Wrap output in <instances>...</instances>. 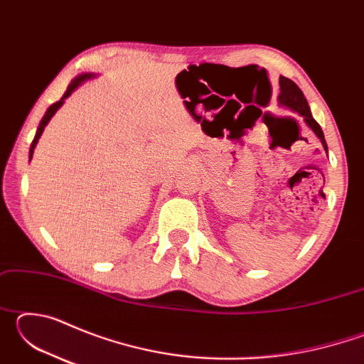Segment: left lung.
Returning a JSON list of instances; mask_svg holds the SVG:
<instances>
[{
  "instance_id": "left-lung-1",
  "label": "left lung",
  "mask_w": 364,
  "mask_h": 364,
  "mask_svg": "<svg viewBox=\"0 0 364 364\" xmlns=\"http://www.w3.org/2000/svg\"><path fill=\"white\" fill-rule=\"evenodd\" d=\"M278 101H279L281 106L291 109V110H294V112H297L299 115L304 117L305 122H306V125L310 127L313 132H315V134H316L319 139H321L323 147L326 149V152H328V144H326L324 133L321 130V127H319V123L311 117L310 107H308V102H306V97L304 96V93H301V90L292 82L291 78L279 77V96H278Z\"/></svg>"
}]
</instances>
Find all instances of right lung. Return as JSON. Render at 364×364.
Instances as JSON below:
<instances>
[{"label":"right lung","instance_id":"obj_1","mask_svg":"<svg viewBox=\"0 0 364 364\" xmlns=\"http://www.w3.org/2000/svg\"><path fill=\"white\" fill-rule=\"evenodd\" d=\"M90 77H93V73H85V75H80V77H77L75 80H72V83L69 85V88H67V91H65V93H64V96L60 97V100H59L58 102H54L53 106H49V107H48V110H46L45 117H43L41 122H40V125H38V130H36V134H35V138H33V141H32V146H30V156H28L30 159H32L35 146H36V143H38V139H40V136H41L43 130H45V127L48 125V122L51 120V117H53L54 114H56V110H58L60 106H63L65 97H69V96L72 95V91L75 90L80 83L85 82V80H86V78H90Z\"/></svg>","mask_w":364,"mask_h":364}]
</instances>
